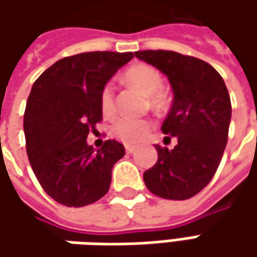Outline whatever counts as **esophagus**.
Listing matches in <instances>:
<instances>
[{
	"instance_id": "esophagus-1",
	"label": "esophagus",
	"mask_w": 257,
	"mask_h": 257,
	"mask_svg": "<svg viewBox=\"0 0 257 257\" xmlns=\"http://www.w3.org/2000/svg\"><path fill=\"white\" fill-rule=\"evenodd\" d=\"M125 152H127L128 154H132L136 152V149H134V147H132V146H125Z\"/></svg>"
}]
</instances>
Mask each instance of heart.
I'll list each match as a JSON object with an SVG mask.
<instances>
[{"mask_svg": "<svg viewBox=\"0 0 257 257\" xmlns=\"http://www.w3.org/2000/svg\"><path fill=\"white\" fill-rule=\"evenodd\" d=\"M124 80L128 84L134 85L146 95H149V105L154 110H163L167 107V97L160 90L163 80L160 73L149 64H134L125 73ZM100 105L104 115L110 117L115 113V101H114L113 85H104L100 95ZM153 124L149 120H133V118H120L113 125V134L124 144L136 146L147 139L152 132Z\"/></svg>", "mask_w": 257, "mask_h": 257, "instance_id": "b5f03b06", "label": "heart"}]
</instances>
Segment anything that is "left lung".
<instances>
[{"mask_svg":"<svg viewBox=\"0 0 257 257\" xmlns=\"http://www.w3.org/2000/svg\"><path fill=\"white\" fill-rule=\"evenodd\" d=\"M134 54L167 75L173 104L162 132L177 139L173 150L156 146L159 157L144 172V183L159 197L190 199L209 184L222 160L232 118L229 91L222 75L203 60L164 50Z\"/></svg>","mask_w":257,"mask_h":257,"instance_id":"left-lung-1","label":"left lung"}]
</instances>
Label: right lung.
<instances>
[{"label": "right lung", "mask_w": 257, "mask_h": 257, "mask_svg": "<svg viewBox=\"0 0 257 257\" xmlns=\"http://www.w3.org/2000/svg\"><path fill=\"white\" fill-rule=\"evenodd\" d=\"M133 53L91 51L58 60L35 80L24 113L25 147L37 180L55 202L83 207L110 189L113 166L124 146L87 144L103 118L100 95Z\"/></svg>", "instance_id": "add662e5"}]
</instances>
